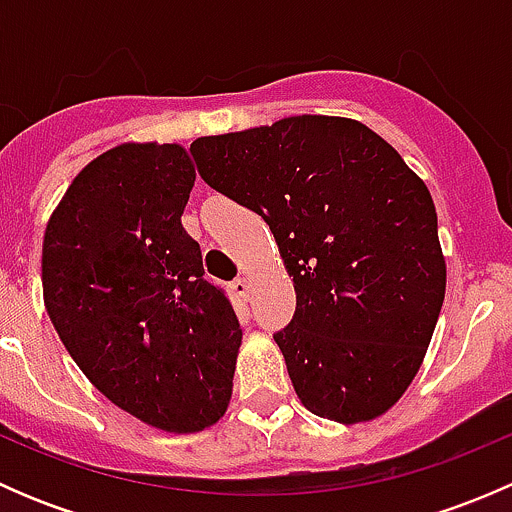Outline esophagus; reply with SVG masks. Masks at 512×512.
Segmentation results:
<instances>
[{
    "label": "esophagus",
    "instance_id": "esophagus-1",
    "mask_svg": "<svg viewBox=\"0 0 512 512\" xmlns=\"http://www.w3.org/2000/svg\"><path fill=\"white\" fill-rule=\"evenodd\" d=\"M232 289H235V294H240V297H247V294H250V280H247V277H237V280L232 282Z\"/></svg>",
    "mask_w": 512,
    "mask_h": 512
}]
</instances>
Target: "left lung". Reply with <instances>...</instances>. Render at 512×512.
I'll return each mask as SVG.
<instances>
[{"label": "left lung", "instance_id": "obj_1", "mask_svg": "<svg viewBox=\"0 0 512 512\" xmlns=\"http://www.w3.org/2000/svg\"><path fill=\"white\" fill-rule=\"evenodd\" d=\"M213 190L270 225L297 292L275 332L299 401L339 423L384 414L421 366L446 294L428 188L364 123L292 116L190 146Z\"/></svg>", "mask_w": 512, "mask_h": 512}]
</instances>
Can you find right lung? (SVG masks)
<instances>
[{
    "instance_id": "right-lung-1",
    "label": "right lung",
    "mask_w": 512,
    "mask_h": 512,
    "mask_svg": "<svg viewBox=\"0 0 512 512\" xmlns=\"http://www.w3.org/2000/svg\"><path fill=\"white\" fill-rule=\"evenodd\" d=\"M195 170L126 143L74 178L44 232V302L66 352L118 409L173 433L225 414L242 329L180 225Z\"/></svg>"
}]
</instances>
